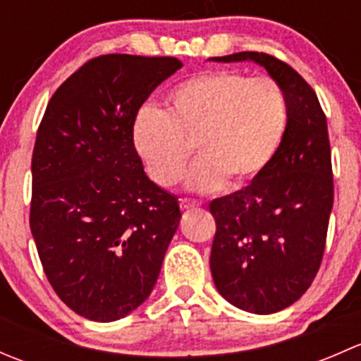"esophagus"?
<instances>
[{
	"label": "esophagus",
	"mask_w": 361,
	"mask_h": 361,
	"mask_svg": "<svg viewBox=\"0 0 361 361\" xmlns=\"http://www.w3.org/2000/svg\"><path fill=\"white\" fill-rule=\"evenodd\" d=\"M180 206H181V209H192V207H199V206H201V202H199V201H192V199L183 197V199H180Z\"/></svg>",
	"instance_id": "34e87169"
}]
</instances>
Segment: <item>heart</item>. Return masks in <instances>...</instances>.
Returning a JSON list of instances; mask_svg holds the SVG:
<instances>
[{"mask_svg":"<svg viewBox=\"0 0 361 361\" xmlns=\"http://www.w3.org/2000/svg\"><path fill=\"white\" fill-rule=\"evenodd\" d=\"M288 126L285 90L269 76L234 69L207 71L171 90L167 111L143 108L134 122V147L160 187L183 174L195 145L201 159L187 176L194 192L225 183L243 188L278 154Z\"/></svg>","mask_w":361,"mask_h":361,"instance_id":"obj_1","label":"heart"}]
</instances>
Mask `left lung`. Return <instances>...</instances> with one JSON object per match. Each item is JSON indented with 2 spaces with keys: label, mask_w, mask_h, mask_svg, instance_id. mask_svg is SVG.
I'll return each instance as SVG.
<instances>
[{
  "label": "left lung",
  "mask_w": 361,
  "mask_h": 361,
  "mask_svg": "<svg viewBox=\"0 0 361 361\" xmlns=\"http://www.w3.org/2000/svg\"><path fill=\"white\" fill-rule=\"evenodd\" d=\"M211 61H253L288 101L285 137L267 169L248 187L209 202L216 221L209 267L218 293L243 311L272 314L307 292L322 265L334 206L326 116L311 85L269 54Z\"/></svg>",
  "instance_id": "8db88e82"
}]
</instances>
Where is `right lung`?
<instances>
[{
    "label": "right lung",
    "instance_id": "right-lung-1",
    "mask_svg": "<svg viewBox=\"0 0 361 361\" xmlns=\"http://www.w3.org/2000/svg\"><path fill=\"white\" fill-rule=\"evenodd\" d=\"M181 66L176 57L90 59L56 90L38 127L31 234L54 292L92 322L147 300L180 224L178 199L147 176L133 129L141 104Z\"/></svg>",
    "mask_w": 361,
    "mask_h": 361
}]
</instances>
